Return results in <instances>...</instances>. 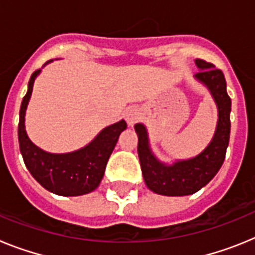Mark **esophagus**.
<instances>
[{
	"label": "esophagus",
	"mask_w": 255,
	"mask_h": 255,
	"mask_svg": "<svg viewBox=\"0 0 255 255\" xmlns=\"http://www.w3.org/2000/svg\"><path fill=\"white\" fill-rule=\"evenodd\" d=\"M125 119L129 125H134V124L140 119V111L135 107L128 108L125 112Z\"/></svg>",
	"instance_id": "1"
}]
</instances>
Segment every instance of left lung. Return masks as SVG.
Returning <instances> with one entry per match:
<instances>
[{
	"label": "left lung",
	"instance_id": "8db88e82",
	"mask_svg": "<svg viewBox=\"0 0 255 255\" xmlns=\"http://www.w3.org/2000/svg\"><path fill=\"white\" fill-rule=\"evenodd\" d=\"M199 71L195 78L208 87L218 106V124L211 144L194 158L180 161L172 166L159 163L148 147L147 131L141 124L135 125L138 134V154L144 181L152 191L161 195L181 197L197 193L220 171L226 157L230 140L231 98L226 91L224 73L206 60L197 58Z\"/></svg>",
	"mask_w": 255,
	"mask_h": 255
}]
</instances>
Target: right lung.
Wrapping results in <instances>:
<instances>
[{
  "label": "right lung",
  "mask_w": 255,
  "mask_h": 255,
  "mask_svg": "<svg viewBox=\"0 0 255 255\" xmlns=\"http://www.w3.org/2000/svg\"><path fill=\"white\" fill-rule=\"evenodd\" d=\"M40 70L31 74L28 92L22 98L19 119V145L26 168L40 185L51 193L62 197H76L91 193L100 185L106 164L114 150L121 131L126 129L124 120L108 126L89 145L66 154L43 152L29 140L24 126V117L33 83Z\"/></svg>",
  "instance_id": "add662e5"
}]
</instances>
